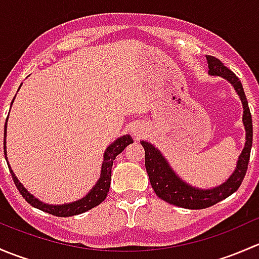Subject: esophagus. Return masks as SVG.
<instances>
[{
	"mask_svg": "<svg viewBox=\"0 0 259 259\" xmlns=\"http://www.w3.org/2000/svg\"><path fill=\"white\" fill-rule=\"evenodd\" d=\"M132 132H133V134L135 135V137H142V134H143V130H142V127H140V126H138V125H135V126L133 127V129H132Z\"/></svg>",
	"mask_w": 259,
	"mask_h": 259,
	"instance_id": "1",
	"label": "esophagus"
}]
</instances>
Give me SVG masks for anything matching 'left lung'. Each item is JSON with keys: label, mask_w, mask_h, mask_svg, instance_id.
Segmentation results:
<instances>
[{"label": "left lung", "mask_w": 259, "mask_h": 259, "mask_svg": "<svg viewBox=\"0 0 259 259\" xmlns=\"http://www.w3.org/2000/svg\"><path fill=\"white\" fill-rule=\"evenodd\" d=\"M209 74L215 76H222L233 85L237 94L241 98L243 104V124L245 126V145L241 156L237 163V168L231 178L219 187L208 190H200L193 188L180 180L165 161L164 156L154 148L153 145L146 142H142L143 148L145 150V168L148 171L150 184L154 192L160 199L177 205V207L188 208V209H203V208L211 207L221 200L226 199L231 194H233L241 187L243 179L248 169V161L250 156V148L253 140V126L252 115H250L248 101L245 98L244 90L241 80L236 76L233 71L224 66L223 62L214 56H207Z\"/></svg>", "instance_id": "left-lung-1"}]
</instances>
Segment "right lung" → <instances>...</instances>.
Segmentation results:
<instances>
[{"mask_svg":"<svg viewBox=\"0 0 259 259\" xmlns=\"http://www.w3.org/2000/svg\"><path fill=\"white\" fill-rule=\"evenodd\" d=\"M14 101V100H12ZM7 124V119H6ZM6 124H5V138H6ZM134 143V140L132 139L130 135H124V137L119 138L116 142L113 143L105 151V155H104V163L101 166V177L99 179V182L96 183L95 187L90 190L88 195L82 199L77 200V202L70 203V204H64V205H49L45 203H41L40 200L36 199L33 195H31L27 190L23 188V185L18 182L16 177H15L14 171L11 170L9 165V161H7V165H9L10 171H11L12 179H14L15 185L17 187L18 192L21 193L23 198H25L26 202L28 204H31L32 207L37 208V209L46 211V213L52 214V215L56 217H71L76 215V214H81L83 211L91 209V208L96 207V205L100 204L101 202H104V199L106 198L109 192V188H110V180H111V168H113V163L117 155L126 148L127 145ZM4 150H5V158H6V142H4ZM7 160V158H6Z\"/></svg>","mask_w":259,"mask_h":259,"instance_id":"right-lung-1","label":"right lung"}]
</instances>
